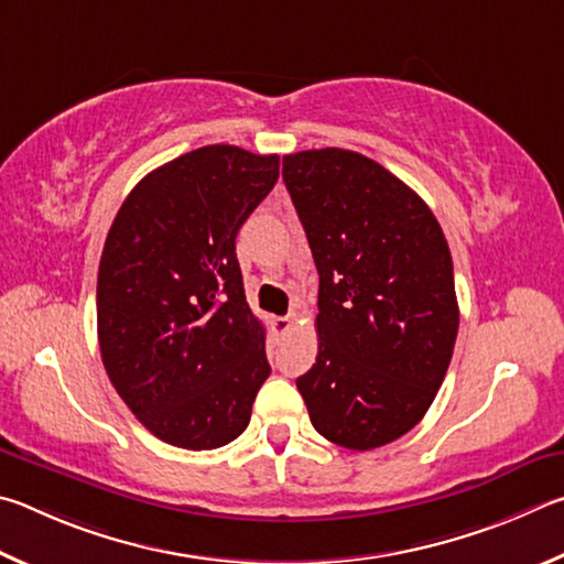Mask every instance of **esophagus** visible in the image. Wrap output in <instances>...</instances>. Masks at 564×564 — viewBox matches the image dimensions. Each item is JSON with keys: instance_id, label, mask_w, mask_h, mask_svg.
Instances as JSON below:
<instances>
[{"instance_id": "esophagus-1", "label": "esophagus", "mask_w": 564, "mask_h": 564, "mask_svg": "<svg viewBox=\"0 0 564 564\" xmlns=\"http://www.w3.org/2000/svg\"><path fill=\"white\" fill-rule=\"evenodd\" d=\"M272 329L274 334H284L292 329V317H272Z\"/></svg>"}]
</instances>
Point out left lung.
<instances>
[{
    "mask_svg": "<svg viewBox=\"0 0 564 564\" xmlns=\"http://www.w3.org/2000/svg\"><path fill=\"white\" fill-rule=\"evenodd\" d=\"M319 272L317 364L297 379L312 426L351 451L426 416L458 334L446 237L431 207L371 158L322 148L282 158Z\"/></svg>",
    "mask_w": 564,
    "mask_h": 564,
    "instance_id": "obj_1",
    "label": "left lung"
}]
</instances>
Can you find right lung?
<instances>
[{"mask_svg":"<svg viewBox=\"0 0 564 564\" xmlns=\"http://www.w3.org/2000/svg\"><path fill=\"white\" fill-rule=\"evenodd\" d=\"M280 177V155L205 145L138 183L108 230L96 319L108 379L171 446L235 441L270 377L235 237Z\"/></svg>","mask_w":564,"mask_h":564,"instance_id":"right-lung-1","label":"right lung"}]
</instances>
